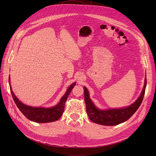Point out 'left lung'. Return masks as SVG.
Instances as JSON below:
<instances>
[{"label":"left lung","instance_id":"8db88e82","mask_svg":"<svg viewBox=\"0 0 156 156\" xmlns=\"http://www.w3.org/2000/svg\"><path fill=\"white\" fill-rule=\"evenodd\" d=\"M146 87V77L144 79V87L140 95L134 103L130 105L118 108L100 109L98 108L90 98L88 89L84 87V101L89 119L94 123L103 126H116L127 121L138 109L143 101Z\"/></svg>","mask_w":156,"mask_h":156}]
</instances>
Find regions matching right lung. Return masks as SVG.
I'll list each match as a JSON object with an SVG mask.
<instances>
[{"mask_svg": "<svg viewBox=\"0 0 156 156\" xmlns=\"http://www.w3.org/2000/svg\"><path fill=\"white\" fill-rule=\"evenodd\" d=\"M9 84H10L11 94L14 101H15L19 109L27 117V119L31 121L37 122V123H48V122H55L58 120L62 115L64 111L65 103L71 91L72 90L73 88L76 84V83L75 82L72 83L68 87L66 92L60 99L57 105L49 108L31 107L24 104L20 100H19V99L16 96L15 94L12 91L10 85V77H9Z\"/></svg>", "mask_w": 156, "mask_h": 156, "instance_id": "1", "label": "right lung"}]
</instances>
